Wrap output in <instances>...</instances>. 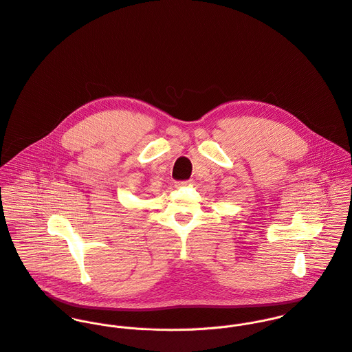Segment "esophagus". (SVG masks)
Masks as SVG:
<instances>
[{"label":"esophagus","instance_id":"1","mask_svg":"<svg viewBox=\"0 0 352 352\" xmlns=\"http://www.w3.org/2000/svg\"><path fill=\"white\" fill-rule=\"evenodd\" d=\"M193 182L192 181H186V182H182V184H179L178 186H186V185H192Z\"/></svg>","mask_w":352,"mask_h":352}]
</instances>
